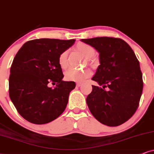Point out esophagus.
<instances>
[{"label":"esophagus","mask_w":154,"mask_h":154,"mask_svg":"<svg viewBox=\"0 0 154 154\" xmlns=\"http://www.w3.org/2000/svg\"><path fill=\"white\" fill-rule=\"evenodd\" d=\"M82 85H83V84L81 83V82H77V87H81V86H82Z\"/></svg>","instance_id":"obj_1"}]
</instances>
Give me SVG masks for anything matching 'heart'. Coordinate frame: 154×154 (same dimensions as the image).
<instances>
[{
  "mask_svg": "<svg viewBox=\"0 0 154 154\" xmlns=\"http://www.w3.org/2000/svg\"><path fill=\"white\" fill-rule=\"evenodd\" d=\"M78 51L81 52L84 57L86 58H91L94 57L95 54V50L93 47L89 45L88 44L79 42L76 46ZM67 51L65 50L62 52L58 57V63L60 67L65 69L67 66ZM91 75V72L89 69H70L65 73V79L68 81L73 82H81L85 81L87 77H89Z\"/></svg>",
  "mask_w": 154,
  "mask_h": 154,
  "instance_id": "obj_1",
  "label": "heart"
}]
</instances>
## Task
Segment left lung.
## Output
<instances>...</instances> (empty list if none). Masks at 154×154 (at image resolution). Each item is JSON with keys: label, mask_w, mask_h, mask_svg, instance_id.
I'll list each match as a JSON object with an SVG mask.
<instances>
[{"label": "left lung", "mask_w": 154, "mask_h": 154, "mask_svg": "<svg viewBox=\"0 0 154 154\" xmlns=\"http://www.w3.org/2000/svg\"><path fill=\"white\" fill-rule=\"evenodd\" d=\"M100 53V65L91 78L87 97L91 114L100 123L116 126L128 121L137 111L143 90L139 62L131 48L122 39L98 37L82 39Z\"/></svg>", "instance_id": "1"}]
</instances>
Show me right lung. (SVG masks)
I'll return each mask as SVG.
<instances>
[{
    "mask_svg": "<svg viewBox=\"0 0 154 154\" xmlns=\"http://www.w3.org/2000/svg\"><path fill=\"white\" fill-rule=\"evenodd\" d=\"M75 40L41 38L26 42L11 67L9 96L17 112L35 124L49 123L65 111L75 82L63 81L58 57ZM52 83L56 85L52 88Z\"/></svg>",
    "mask_w": 154,
    "mask_h": 154,
    "instance_id": "add662e5",
    "label": "right lung"
}]
</instances>
